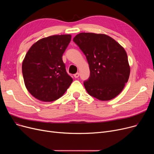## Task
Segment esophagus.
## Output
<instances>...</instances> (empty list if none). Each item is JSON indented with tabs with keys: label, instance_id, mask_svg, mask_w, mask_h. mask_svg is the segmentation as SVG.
Wrapping results in <instances>:
<instances>
[{
	"label": "esophagus",
	"instance_id": "obj_1",
	"mask_svg": "<svg viewBox=\"0 0 154 154\" xmlns=\"http://www.w3.org/2000/svg\"><path fill=\"white\" fill-rule=\"evenodd\" d=\"M74 76L75 78H78L79 77V73H76V74L74 75Z\"/></svg>",
	"mask_w": 154,
	"mask_h": 154
}]
</instances>
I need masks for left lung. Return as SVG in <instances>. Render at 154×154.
Wrapping results in <instances>:
<instances>
[{
	"mask_svg": "<svg viewBox=\"0 0 154 154\" xmlns=\"http://www.w3.org/2000/svg\"><path fill=\"white\" fill-rule=\"evenodd\" d=\"M73 41L85 54L89 65L90 77L84 82L88 94L102 101L115 98L130 75L124 48L106 34L82 32Z\"/></svg>",
	"mask_w": 154,
	"mask_h": 154,
	"instance_id": "left-lung-1",
	"label": "left lung"
}]
</instances>
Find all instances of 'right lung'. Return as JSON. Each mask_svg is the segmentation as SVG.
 Segmentation results:
<instances>
[{
  "label": "right lung",
  "instance_id": "right-lung-1",
  "mask_svg": "<svg viewBox=\"0 0 154 154\" xmlns=\"http://www.w3.org/2000/svg\"><path fill=\"white\" fill-rule=\"evenodd\" d=\"M71 35H55L38 40L29 48L22 62V74L27 91L44 102L57 100L73 79L67 74L62 55Z\"/></svg>",
  "mask_w": 154,
  "mask_h": 154
}]
</instances>
